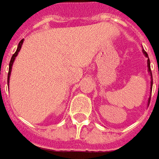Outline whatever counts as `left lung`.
<instances>
[{"instance_id":"left-lung-1","label":"left lung","mask_w":159,"mask_h":159,"mask_svg":"<svg viewBox=\"0 0 159 159\" xmlns=\"http://www.w3.org/2000/svg\"><path fill=\"white\" fill-rule=\"evenodd\" d=\"M142 51H143V54L145 55L146 57L148 58V71H149V73H150V76H151V79H152L151 80V89H152V76L151 67H150V60H149L148 56V53L146 52L144 50H142ZM150 99H151V98H149V99H148V105H149V103H150Z\"/></svg>"}]
</instances>
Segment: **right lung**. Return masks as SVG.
I'll return each instance as SVG.
<instances>
[{"label": "right lung", "instance_id": "obj_1", "mask_svg": "<svg viewBox=\"0 0 159 159\" xmlns=\"http://www.w3.org/2000/svg\"><path fill=\"white\" fill-rule=\"evenodd\" d=\"M23 43V39L20 41L19 43H18V46H17V49L16 50V52L14 53L12 56H11V61H10V63H9V70H8V75H7V84L9 85V79H10V76H11V66H12V65H13V62L15 61V58L17 57V54L18 52L20 51L21 50V48H22V44Z\"/></svg>", "mask_w": 159, "mask_h": 159}]
</instances>
